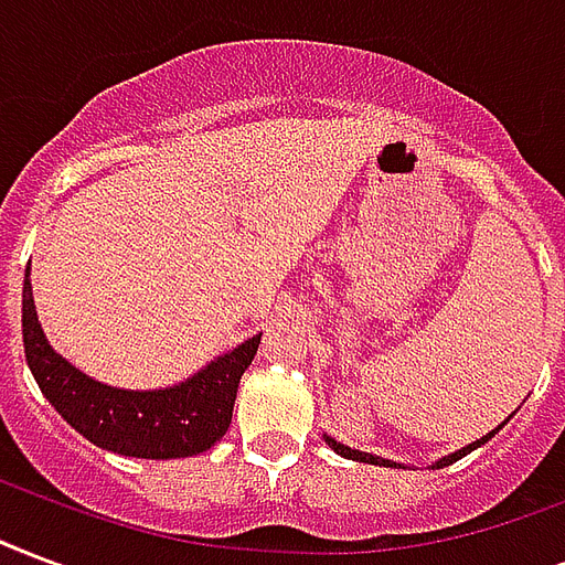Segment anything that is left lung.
Listing matches in <instances>:
<instances>
[{"instance_id": "8db88e82", "label": "left lung", "mask_w": 565, "mask_h": 565, "mask_svg": "<svg viewBox=\"0 0 565 565\" xmlns=\"http://www.w3.org/2000/svg\"><path fill=\"white\" fill-rule=\"evenodd\" d=\"M503 424H507V420H503ZM503 424H501V426H503ZM501 426H498V429H501ZM498 429H492V433H489V436L477 438V441H473V445L462 447V450H456V454L445 456V459H438V462L433 465V468H445V465H454L456 459H462L465 454H471V450H477V447H480V445H486V441H489V438H492L494 433H498ZM326 441H329V447H331V450H334V454L347 456V459H355V462H370V465H385V468H397V462H391V459H382V456L361 454V450H352V447L340 445V441H334V438H331V436H326Z\"/></svg>"}]
</instances>
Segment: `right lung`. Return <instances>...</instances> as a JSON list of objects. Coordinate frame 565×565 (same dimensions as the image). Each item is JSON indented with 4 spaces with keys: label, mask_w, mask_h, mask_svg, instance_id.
<instances>
[{
    "label": "right lung",
    "mask_w": 565,
    "mask_h": 565,
    "mask_svg": "<svg viewBox=\"0 0 565 565\" xmlns=\"http://www.w3.org/2000/svg\"><path fill=\"white\" fill-rule=\"evenodd\" d=\"M260 334L210 361L201 373L162 391H124L94 382L43 338L32 281H23V347L34 382L55 412L92 445L136 459H183L204 454L225 436L239 379Z\"/></svg>",
    "instance_id": "add662e5"
}]
</instances>
